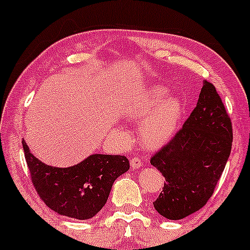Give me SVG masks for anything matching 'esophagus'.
Here are the masks:
<instances>
[{
    "mask_svg": "<svg viewBox=\"0 0 250 250\" xmlns=\"http://www.w3.org/2000/svg\"><path fill=\"white\" fill-rule=\"evenodd\" d=\"M130 166L133 167L134 169H138V168H141V167L144 166V163H142L139 158H131Z\"/></svg>",
    "mask_w": 250,
    "mask_h": 250,
    "instance_id": "1",
    "label": "esophagus"
}]
</instances>
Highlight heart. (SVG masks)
I'll use <instances>...</instances> for the list:
<instances>
[{
    "instance_id": "heart-1",
    "label": "heart",
    "mask_w": 250,
    "mask_h": 250,
    "mask_svg": "<svg viewBox=\"0 0 250 250\" xmlns=\"http://www.w3.org/2000/svg\"><path fill=\"white\" fill-rule=\"evenodd\" d=\"M184 112V101L179 96H169V89L165 86L144 90L125 108L127 116L140 125L141 144L149 149L161 148L173 139Z\"/></svg>"
}]
</instances>
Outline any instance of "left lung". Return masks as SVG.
I'll use <instances>...</instances> for the list:
<instances>
[{"mask_svg": "<svg viewBox=\"0 0 250 250\" xmlns=\"http://www.w3.org/2000/svg\"><path fill=\"white\" fill-rule=\"evenodd\" d=\"M231 122L215 86L203 82L196 108L168 144L150 158L165 177L153 203L167 219H183L201 210L212 196L229 159Z\"/></svg>", "mask_w": 250, "mask_h": 250, "instance_id": "left-lung-1", "label": "left lung"}]
</instances>
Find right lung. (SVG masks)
<instances>
[{
  "mask_svg": "<svg viewBox=\"0 0 250 250\" xmlns=\"http://www.w3.org/2000/svg\"><path fill=\"white\" fill-rule=\"evenodd\" d=\"M22 147L32 183L49 209L75 219H89L105 205L115 180L129 169L123 155L92 154L70 167L49 166Z\"/></svg>",
  "mask_w": 250,
  "mask_h": 250,
  "instance_id": "1",
  "label": "right lung"
}]
</instances>
